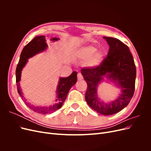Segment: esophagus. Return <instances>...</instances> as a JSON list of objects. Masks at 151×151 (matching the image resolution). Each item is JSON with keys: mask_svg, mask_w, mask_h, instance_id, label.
Here are the masks:
<instances>
[{"mask_svg": "<svg viewBox=\"0 0 151 151\" xmlns=\"http://www.w3.org/2000/svg\"><path fill=\"white\" fill-rule=\"evenodd\" d=\"M77 79H78L79 81H81L83 79V76L81 74V73H78V74H77Z\"/></svg>", "mask_w": 151, "mask_h": 151, "instance_id": "esophagus-1", "label": "esophagus"}]
</instances>
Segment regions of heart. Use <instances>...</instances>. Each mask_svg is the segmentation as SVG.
<instances>
[{"mask_svg":"<svg viewBox=\"0 0 151 151\" xmlns=\"http://www.w3.org/2000/svg\"><path fill=\"white\" fill-rule=\"evenodd\" d=\"M96 51L93 46H85L81 48L77 52V56L81 60H86L85 65L87 67L94 68L99 67L103 60V52Z\"/></svg>","mask_w":151,"mask_h":151,"instance_id":"obj_1","label":"heart"}]
</instances>
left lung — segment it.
Here are the masks:
<instances>
[{
    "mask_svg": "<svg viewBox=\"0 0 151 151\" xmlns=\"http://www.w3.org/2000/svg\"><path fill=\"white\" fill-rule=\"evenodd\" d=\"M109 46L107 57L99 67L83 68L81 74L88 84L85 99L89 106L104 115H110L126 107L133 97L135 91L136 67L130 49L120 40L104 37ZM106 76L121 88V93L115 101L106 104L99 101L97 85Z\"/></svg>",
    "mask_w": 151,
    "mask_h": 151,
    "instance_id": "obj_1",
    "label": "left lung"
}]
</instances>
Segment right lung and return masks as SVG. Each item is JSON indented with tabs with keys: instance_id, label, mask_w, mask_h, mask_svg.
I'll use <instances>...</instances> for the list:
<instances>
[{
	"instance_id": "obj_1",
	"label": "right lung",
	"mask_w": 151,
	"mask_h": 151,
	"mask_svg": "<svg viewBox=\"0 0 151 151\" xmlns=\"http://www.w3.org/2000/svg\"><path fill=\"white\" fill-rule=\"evenodd\" d=\"M59 40L57 38H53L50 40L52 42L57 41ZM48 47V45L47 43V40L45 36H36L32 40L31 42L27 44L26 46L22 49L19 61L16 67V85L18 93L20 95V96L23 99L24 96L22 94L21 88L20 87L19 81H21V71L22 68L25 66L26 63L28 62V59L35 56L36 54L40 52H42L44 50L47 49ZM77 72L74 71L70 76L67 77H60L59 79V83L57 88V98L55 100V103L49 106H35L34 105H32L29 103L26 102L24 100L25 104L28 106L32 110L35 112L42 114H48L50 113H53L57 111V109H60L62 104L65 101L67 98V94L69 91L70 89L74 86L77 81Z\"/></svg>"
}]
</instances>
